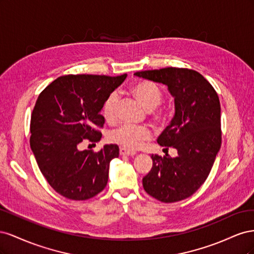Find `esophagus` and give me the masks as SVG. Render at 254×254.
Returning <instances> with one entry per match:
<instances>
[{
  "instance_id": "34e87169",
  "label": "esophagus",
  "mask_w": 254,
  "mask_h": 254,
  "mask_svg": "<svg viewBox=\"0 0 254 254\" xmlns=\"http://www.w3.org/2000/svg\"><path fill=\"white\" fill-rule=\"evenodd\" d=\"M135 153H136L135 151L130 150V149L126 148V147H121L120 148V155L121 156H134Z\"/></svg>"
}]
</instances>
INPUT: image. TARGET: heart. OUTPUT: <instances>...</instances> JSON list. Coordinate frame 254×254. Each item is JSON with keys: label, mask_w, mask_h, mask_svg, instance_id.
Masks as SVG:
<instances>
[{"label": "heart", "mask_w": 254, "mask_h": 254, "mask_svg": "<svg viewBox=\"0 0 254 254\" xmlns=\"http://www.w3.org/2000/svg\"><path fill=\"white\" fill-rule=\"evenodd\" d=\"M130 93L148 111L156 109L163 99L162 90L155 82L149 80H142L134 83L131 89H130ZM119 104L120 95L118 92H112V93L107 96L103 104L102 110L106 121H115L118 115ZM152 119L157 123H163L166 119V114L164 111L159 110L153 112ZM150 136V130L147 127L124 124L113 130L110 134V140L113 143L123 146V147L135 149L140 147L144 141L149 140Z\"/></svg>", "instance_id": "b5f03b06"}]
</instances>
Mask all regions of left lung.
I'll use <instances>...</instances> for the list:
<instances>
[{
    "label": "left lung",
    "mask_w": 254,
    "mask_h": 254,
    "mask_svg": "<svg viewBox=\"0 0 254 254\" xmlns=\"http://www.w3.org/2000/svg\"><path fill=\"white\" fill-rule=\"evenodd\" d=\"M167 86L175 98V115L158 137L161 146L178 156L152 155V167L143 178L146 193L162 202L193 195L209 176L220 149V103L212 84L194 70L164 67L134 73Z\"/></svg>",
    "instance_id": "8db88e82"
}]
</instances>
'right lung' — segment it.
Masks as SVG:
<instances>
[{"instance_id": "add662e5", "label": "right lung", "mask_w": 254, "mask_h": 254, "mask_svg": "<svg viewBox=\"0 0 254 254\" xmlns=\"http://www.w3.org/2000/svg\"><path fill=\"white\" fill-rule=\"evenodd\" d=\"M126 77L60 76L38 96L30 119V148L44 178L61 196L87 200L106 188L119 146L105 145L97 152L79 146L101 140L103 104Z\"/></svg>"}]
</instances>
